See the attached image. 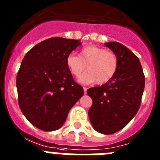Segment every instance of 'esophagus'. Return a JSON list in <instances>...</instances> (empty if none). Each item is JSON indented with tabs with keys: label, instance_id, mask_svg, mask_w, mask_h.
<instances>
[{
	"label": "esophagus",
	"instance_id": "obj_1",
	"mask_svg": "<svg viewBox=\"0 0 160 160\" xmlns=\"http://www.w3.org/2000/svg\"><path fill=\"white\" fill-rule=\"evenodd\" d=\"M83 90H84V94H87V87H83Z\"/></svg>",
	"mask_w": 160,
	"mask_h": 160
}]
</instances>
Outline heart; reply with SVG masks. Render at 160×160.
<instances>
[{"label": "heart", "mask_w": 160, "mask_h": 160, "mask_svg": "<svg viewBox=\"0 0 160 160\" xmlns=\"http://www.w3.org/2000/svg\"><path fill=\"white\" fill-rule=\"evenodd\" d=\"M66 62L70 73L76 77L81 74L87 65L88 70L78 79L82 83L97 82L104 84L114 78L118 66L115 53L96 46L82 48L79 56L70 53L66 57Z\"/></svg>", "instance_id": "1"}]
</instances>
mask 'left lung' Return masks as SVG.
<instances>
[{"label":"left lung","instance_id":"left-lung-1","mask_svg":"<svg viewBox=\"0 0 160 160\" xmlns=\"http://www.w3.org/2000/svg\"><path fill=\"white\" fill-rule=\"evenodd\" d=\"M117 56L118 70L112 79L87 90L93 100L88 115L98 132L111 135L128 125L138 112L145 86L139 59L122 44L105 43Z\"/></svg>","mask_w":160,"mask_h":160}]
</instances>
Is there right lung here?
Returning <instances> with one entry per match:
<instances>
[{"instance_id": "1", "label": "right lung", "mask_w": 160, "mask_h": 160, "mask_svg": "<svg viewBox=\"0 0 160 160\" xmlns=\"http://www.w3.org/2000/svg\"><path fill=\"white\" fill-rule=\"evenodd\" d=\"M79 40L55 38L37 44L24 57L17 75L18 103L31 124L45 131L58 130L68 113L82 97L66 57L81 45Z\"/></svg>"}]
</instances>
